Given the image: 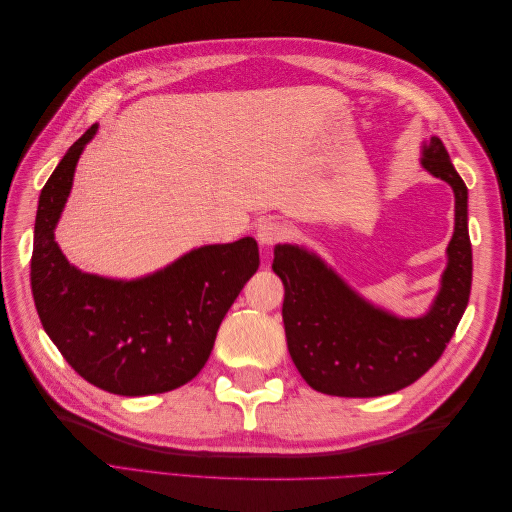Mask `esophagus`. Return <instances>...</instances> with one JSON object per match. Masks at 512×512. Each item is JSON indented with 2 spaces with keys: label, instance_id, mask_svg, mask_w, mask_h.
I'll return each mask as SVG.
<instances>
[{
  "label": "esophagus",
  "instance_id": "obj_1",
  "mask_svg": "<svg viewBox=\"0 0 512 512\" xmlns=\"http://www.w3.org/2000/svg\"><path fill=\"white\" fill-rule=\"evenodd\" d=\"M288 235V228L284 222L269 218V220H262L256 224V239L260 245H275L277 241L286 239Z\"/></svg>",
  "mask_w": 512,
  "mask_h": 512
}]
</instances>
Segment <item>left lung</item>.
<instances>
[{
    "mask_svg": "<svg viewBox=\"0 0 512 512\" xmlns=\"http://www.w3.org/2000/svg\"><path fill=\"white\" fill-rule=\"evenodd\" d=\"M421 166L455 194V230L440 290L423 316L401 318L356 292L314 250L277 243L273 271L284 284L288 352L312 389L337 397H380L406 389L436 363L466 312L472 288L468 188L438 136Z\"/></svg>",
    "mask_w": 512,
    "mask_h": 512,
    "instance_id": "obj_1",
    "label": "left lung"
}]
</instances>
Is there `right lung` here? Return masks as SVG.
<instances>
[{"label": "right lung", "instance_id": "right-lung-1", "mask_svg": "<svg viewBox=\"0 0 512 512\" xmlns=\"http://www.w3.org/2000/svg\"><path fill=\"white\" fill-rule=\"evenodd\" d=\"M98 132L91 126L61 158L38 200L32 292L46 335L89 384L143 397L173 391L205 367L220 324L258 271V243L200 245L136 280L85 273L59 250L55 228L74 170Z\"/></svg>", "mask_w": 512, "mask_h": 512}]
</instances>
